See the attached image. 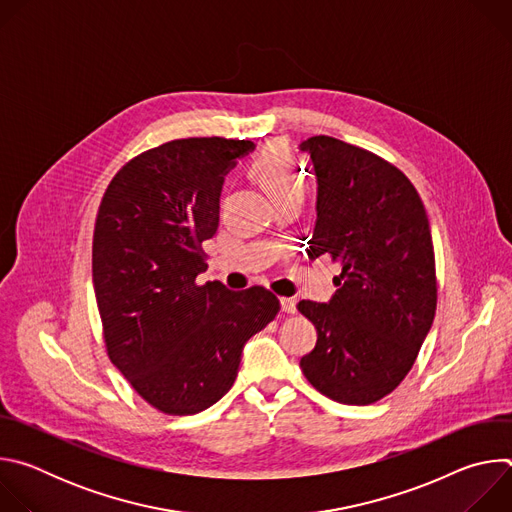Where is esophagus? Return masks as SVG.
Returning <instances> with one entry per match:
<instances>
[{"mask_svg": "<svg viewBox=\"0 0 512 512\" xmlns=\"http://www.w3.org/2000/svg\"><path fill=\"white\" fill-rule=\"evenodd\" d=\"M279 304H281V312L296 314V302L291 298H279Z\"/></svg>", "mask_w": 512, "mask_h": 512, "instance_id": "obj_1", "label": "esophagus"}]
</instances>
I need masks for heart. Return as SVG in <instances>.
<instances>
[{"mask_svg": "<svg viewBox=\"0 0 512 512\" xmlns=\"http://www.w3.org/2000/svg\"><path fill=\"white\" fill-rule=\"evenodd\" d=\"M275 204L289 198H304L308 190V172L281 141H273L259 152L249 166Z\"/></svg>", "mask_w": 512, "mask_h": 512, "instance_id": "obj_1", "label": "heart"}]
</instances>
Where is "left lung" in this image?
<instances>
[{
    "instance_id": "8db88e82",
    "label": "left lung",
    "mask_w": 512,
    "mask_h": 512,
    "mask_svg": "<svg viewBox=\"0 0 512 512\" xmlns=\"http://www.w3.org/2000/svg\"><path fill=\"white\" fill-rule=\"evenodd\" d=\"M318 178L312 259L340 265L328 304L302 300L316 348L300 360L310 385L344 405H371L411 371L437 306L425 206L381 156L328 135L306 139Z\"/></svg>"
}]
</instances>
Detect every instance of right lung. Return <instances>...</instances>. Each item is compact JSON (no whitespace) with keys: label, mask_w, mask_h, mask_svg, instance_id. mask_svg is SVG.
Returning <instances> with one entry per match:
<instances>
[{"label":"right lung","mask_w":512,"mask_h":512,"mask_svg":"<svg viewBox=\"0 0 512 512\" xmlns=\"http://www.w3.org/2000/svg\"><path fill=\"white\" fill-rule=\"evenodd\" d=\"M253 141L174 139L109 182L93 233V283L111 362L166 415H194L233 387L245 342L279 312L269 289L196 283L225 174Z\"/></svg>","instance_id":"add662e5"}]
</instances>
